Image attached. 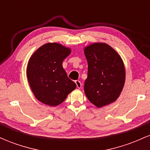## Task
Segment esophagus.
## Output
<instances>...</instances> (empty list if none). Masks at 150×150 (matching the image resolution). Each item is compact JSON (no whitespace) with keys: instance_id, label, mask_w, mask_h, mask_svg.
Wrapping results in <instances>:
<instances>
[{"instance_id":"obj_1","label":"esophagus","mask_w":150,"mask_h":150,"mask_svg":"<svg viewBox=\"0 0 150 150\" xmlns=\"http://www.w3.org/2000/svg\"><path fill=\"white\" fill-rule=\"evenodd\" d=\"M75 84H76V86H77V88H79V89L81 88V87H82V84H81L80 81L76 80L75 81Z\"/></svg>"}]
</instances>
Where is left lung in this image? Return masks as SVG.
<instances>
[{
    "label": "left lung",
    "mask_w": 150,
    "mask_h": 150,
    "mask_svg": "<svg viewBox=\"0 0 150 150\" xmlns=\"http://www.w3.org/2000/svg\"><path fill=\"white\" fill-rule=\"evenodd\" d=\"M88 63L85 93L98 108L118 99L123 88L125 70L120 55L105 43H94L84 49Z\"/></svg>",
    "instance_id": "1"
}]
</instances>
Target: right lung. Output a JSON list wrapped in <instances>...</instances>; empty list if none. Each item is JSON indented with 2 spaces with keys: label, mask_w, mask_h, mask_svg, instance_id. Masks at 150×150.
<instances>
[{
  "label": "right lung",
  "mask_w": 150,
  "mask_h": 150,
  "mask_svg": "<svg viewBox=\"0 0 150 150\" xmlns=\"http://www.w3.org/2000/svg\"><path fill=\"white\" fill-rule=\"evenodd\" d=\"M70 52L71 49L61 44L47 43L39 47L29 60V84L35 97L43 104L58 106L76 88L62 65Z\"/></svg>",
  "instance_id": "1"
}]
</instances>
